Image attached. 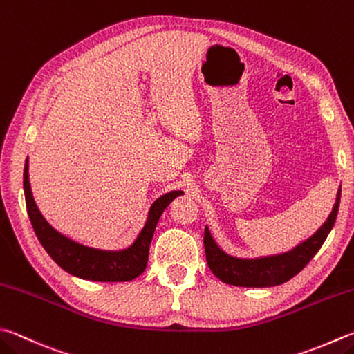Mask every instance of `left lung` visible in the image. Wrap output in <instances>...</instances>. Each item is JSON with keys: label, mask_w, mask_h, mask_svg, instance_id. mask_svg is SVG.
Returning <instances> with one entry per match:
<instances>
[{"label": "left lung", "mask_w": 354, "mask_h": 354, "mask_svg": "<svg viewBox=\"0 0 354 354\" xmlns=\"http://www.w3.org/2000/svg\"><path fill=\"white\" fill-rule=\"evenodd\" d=\"M339 202H341V189L337 191L335 208H333L328 220L316 231V234L292 251L274 257L257 260H242L231 257L218 248L209 234V230L205 228L203 243L206 262H208L209 270L222 282L236 286L265 288V286H274L290 281L297 272H301L308 265L310 260L315 257L316 252L321 250L326 236H328L333 225L336 222Z\"/></svg>", "instance_id": "obj_1"}]
</instances>
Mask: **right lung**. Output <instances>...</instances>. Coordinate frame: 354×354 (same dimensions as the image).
<instances>
[{
  "instance_id": "add662e5",
  "label": "right lung",
  "mask_w": 354,
  "mask_h": 354,
  "mask_svg": "<svg viewBox=\"0 0 354 354\" xmlns=\"http://www.w3.org/2000/svg\"><path fill=\"white\" fill-rule=\"evenodd\" d=\"M24 196H26V208L33 226V231L48 251V254L62 266L64 271L77 277L86 279V281L97 282H128L142 274L146 265H148L149 245L152 236H154L156 226L162 212L166 209L172 200L177 196L183 194L182 191H171L156 200L151 206L148 222L140 232V236L124 251H100L94 248H88L73 240L64 237L55 231L46 222V218L38 211L35 200H33L30 183H29V165H24Z\"/></svg>"
}]
</instances>
